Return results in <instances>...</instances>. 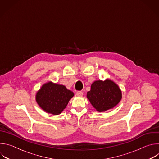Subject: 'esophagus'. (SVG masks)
I'll return each instance as SVG.
<instances>
[{"label":"esophagus","mask_w":159,"mask_h":159,"mask_svg":"<svg viewBox=\"0 0 159 159\" xmlns=\"http://www.w3.org/2000/svg\"><path fill=\"white\" fill-rule=\"evenodd\" d=\"M77 96H83V93L82 91H77L76 93Z\"/></svg>","instance_id":"obj_1"}]
</instances>
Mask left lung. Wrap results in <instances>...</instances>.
<instances>
[{
  "label": "left lung",
  "instance_id": "left-lung-1",
  "mask_svg": "<svg viewBox=\"0 0 159 159\" xmlns=\"http://www.w3.org/2000/svg\"><path fill=\"white\" fill-rule=\"evenodd\" d=\"M87 98L99 112H104L116 106L122 98L121 90L113 81L96 80L87 93Z\"/></svg>",
  "mask_w": 159,
  "mask_h": 159
}]
</instances>
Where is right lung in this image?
Masks as SVG:
<instances>
[{
  "instance_id": "right-lung-1",
  "label": "right lung",
  "mask_w": 159,
  "mask_h": 159,
  "mask_svg": "<svg viewBox=\"0 0 159 159\" xmlns=\"http://www.w3.org/2000/svg\"><path fill=\"white\" fill-rule=\"evenodd\" d=\"M74 96L65 85L48 82L42 85L36 95V101L45 112L58 115L63 111Z\"/></svg>"
}]
</instances>
